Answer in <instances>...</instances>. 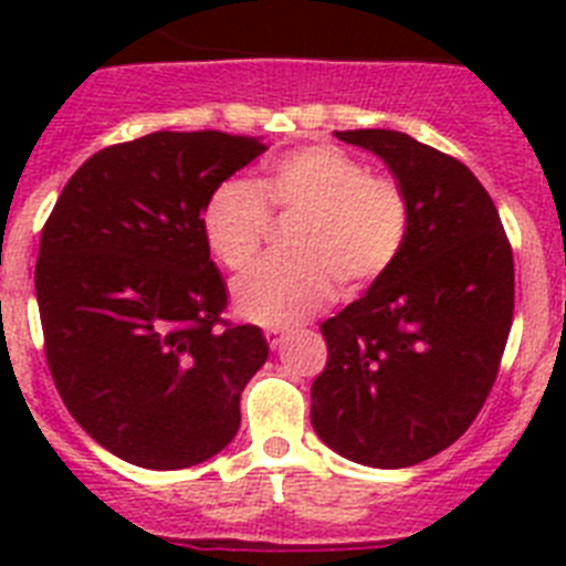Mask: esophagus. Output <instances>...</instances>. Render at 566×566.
<instances>
[{"mask_svg":"<svg viewBox=\"0 0 566 566\" xmlns=\"http://www.w3.org/2000/svg\"><path fill=\"white\" fill-rule=\"evenodd\" d=\"M283 337H286V332H283V328H266V343H269V348H280V343H283Z\"/></svg>","mask_w":566,"mask_h":566,"instance_id":"obj_1","label":"esophagus"}]
</instances>
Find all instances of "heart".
Returning <instances> with one entry per match:
<instances>
[{
	"mask_svg": "<svg viewBox=\"0 0 566 566\" xmlns=\"http://www.w3.org/2000/svg\"><path fill=\"white\" fill-rule=\"evenodd\" d=\"M269 207L300 214L289 234L294 258H266L234 280V312L249 323L286 328L334 297L371 286L397 263L411 227L402 187L368 175L359 158L328 144L300 147L266 164L260 184L227 178L201 207L209 252L227 269L252 263L272 227Z\"/></svg>",
	"mask_w": 566,
	"mask_h": 566,
	"instance_id": "obj_1",
	"label": "heart"
}]
</instances>
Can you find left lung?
Here are the masks:
<instances>
[{
    "label": "left lung",
    "mask_w": 566,
    "mask_h": 566,
    "mask_svg": "<svg viewBox=\"0 0 566 566\" xmlns=\"http://www.w3.org/2000/svg\"><path fill=\"white\" fill-rule=\"evenodd\" d=\"M402 187L411 227L397 263L319 332L317 437L352 462L408 468L457 442L496 382L513 323V252L479 178L397 129H345Z\"/></svg>",
    "instance_id": "1"
}]
</instances>
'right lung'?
Wrapping results in <instances>:
<instances>
[{
  "mask_svg": "<svg viewBox=\"0 0 566 566\" xmlns=\"http://www.w3.org/2000/svg\"><path fill=\"white\" fill-rule=\"evenodd\" d=\"M266 153L260 138L149 133L90 155L42 229L36 300L50 374L102 448L149 470L221 453L266 363L258 326H227L201 232L207 195Z\"/></svg>",
  "mask_w": 566,
  "mask_h": 566,
  "instance_id": "1",
  "label": "right lung"
}]
</instances>
